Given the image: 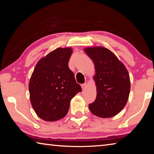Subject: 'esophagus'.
I'll return each mask as SVG.
<instances>
[{
    "label": "esophagus",
    "instance_id": "obj_1",
    "mask_svg": "<svg viewBox=\"0 0 154 154\" xmlns=\"http://www.w3.org/2000/svg\"><path fill=\"white\" fill-rule=\"evenodd\" d=\"M82 90H85L87 88V83H83V84H82Z\"/></svg>",
    "mask_w": 154,
    "mask_h": 154
}]
</instances>
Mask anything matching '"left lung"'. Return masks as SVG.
<instances>
[{
	"label": "left lung",
	"mask_w": 154,
	"mask_h": 154,
	"mask_svg": "<svg viewBox=\"0 0 154 154\" xmlns=\"http://www.w3.org/2000/svg\"><path fill=\"white\" fill-rule=\"evenodd\" d=\"M94 64V76L96 85V97L89 104L92 113L106 118L118 114L128 99L130 82L128 72L122 62L109 49L94 47L84 49Z\"/></svg>",
	"instance_id": "8db88e82"
}]
</instances>
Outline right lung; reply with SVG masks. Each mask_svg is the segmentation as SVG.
I'll return each instance as SVG.
<instances>
[{
    "label": "right lung",
    "mask_w": 154,
    "mask_h": 154,
    "mask_svg": "<svg viewBox=\"0 0 154 154\" xmlns=\"http://www.w3.org/2000/svg\"><path fill=\"white\" fill-rule=\"evenodd\" d=\"M71 48H57L37 62L31 75L29 92L31 105L43 120H59L67 114L70 101L82 88L69 68Z\"/></svg>",
    "instance_id": "obj_1"
}]
</instances>
